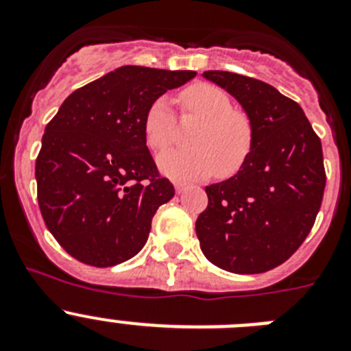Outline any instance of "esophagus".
<instances>
[{"label":"esophagus","instance_id":"34e87169","mask_svg":"<svg viewBox=\"0 0 351 351\" xmlns=\"http://www.w3.org/2000/svg\"><path fill=\"white\" fill-rule=\"evenodd\" d=\"M176 191H178V193H181V191H184V188H186V184L184 182H176Z\"/></svg>","mask_w":351,"mask_h":351}]
</instances>
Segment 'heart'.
<instances>
[{
  "mask_svg": "<svg viewBox=\"0 0 351 351\" xmlns=\"http://www.w3.org/2000/svg\"><path fill=\"white\" fill-rule=\"evenodd\" d=\"M179 104L184 116L202 121L188 138L191 147L173 149L158 158L161 172L178 181H193L213 173L230 178L243 169L253 149V125L246 114L235 110L228 95L213 84L197 82L182 89ZM176 135L172 107L160 96L145 110V144L160 153L173 144Z\"/></svg>",
  "mask_w": 351,
  "mask_h": 351,
  "instance_id": "heart-1",
  "label": "heart"
}]
</instances>
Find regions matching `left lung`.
<instances>
[{"label": "left lung", "instance_id": "8db88e82", "mask_svg": "<svg viewBox=\"0 0 351 351\" xmlns=\"http://www.w3.org/2000/svg\"><path fill=\"white\" fill-rule=\"evenodd\" d=\"M253 125V149L234 178L206 188L197 218L200 250L235 274H260L287 262L313 228L325 190L322 142L297 101L271 84L209 70Z\"/></svg>", "mask_w": 351, "mask_h": 351}]
</instances>
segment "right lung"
<instances>
[{
    "label": "right lung",
    "mask_w": 351,
    "mask_h": 351,
    "mask_svg": "<svg viewBox=\"0 0 351 351\" xmlns=\"http://www.w3.org/2000/svg\"><path fill=\"white\" fill-rule=\"evenodd\" d=\"M195 75L116 68L71 93L45 126L35 167L38 206L68 255L110 267L144 247L158 207L176 193L145 145V110Z\"/></svg>",
    "instance_id": "add662e5"
}]
</instances>
